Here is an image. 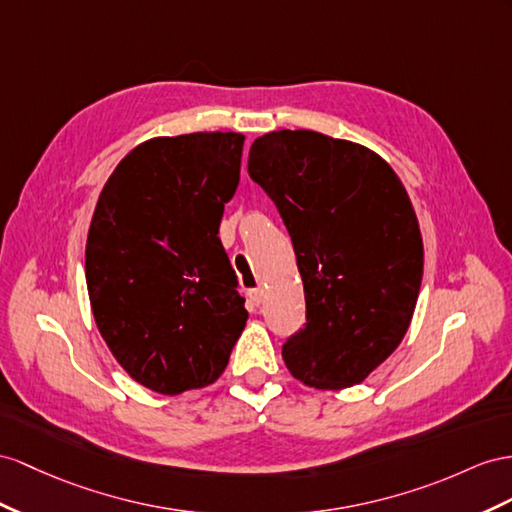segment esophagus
Wrapping results in <instances>:
<instances>
[{
  "label": "esophagus",
  "mask_w": 512,
  "mask_h": 512,
  "mask_svg": "<svg viewBox=\"0 0 512 512\" xmlns=\"http://www.w3.org/2000/svg\"><path fill=\"white\" fill-rule=\"evenodd\" d=\"M248 298H251L255 305L264 303V287H253V290H248Z\"/></svg>",
  "instance_id": "34e87169"
}]
</instances>
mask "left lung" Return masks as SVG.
<instances>
[{
    "label": "left lung",
    "mask_w": 512,
    "mask_h": 512,
    "mask_svg": "<svg viewBox=\"0 0 512 512\" xmlns=\"http://www.w3.org/2000/svg\"><path fill=\"white\" fill-rule=\"evenodd\" d=\"M248 175L277 205L305 287L307 324L283 346L316 389L363 383L409 331L424 272L402 181L363 144L309 129L259 136Z\"/></svg>",
    "instance_id": "8db88e82"
}]
</instances>
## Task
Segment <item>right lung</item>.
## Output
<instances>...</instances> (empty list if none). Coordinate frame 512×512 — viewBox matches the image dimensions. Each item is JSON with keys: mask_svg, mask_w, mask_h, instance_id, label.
I'll return each mask as SVG.
<instances>
[{"mask_svg": "<svg viewBox=\"0 0 512 512\" xmlns=\"http://www.w3.org/2000/svg\"><path fill=\"white\" fill-rule=\"evenodd\" d=\"M242 147L235 131L142 142L114 168L90 220L97 329L121 368L164 396L212 385L248 320L218 238Z\"/></svg>", "mask_w": 512, "mask_h": 512, "instance_id": "add662e5", "label": "right lung"}]
</instances>
